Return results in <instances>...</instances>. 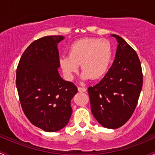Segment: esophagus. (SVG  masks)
<instances>
[{
  "mask_svg": "<svg viewBox=\"0 0 155 155\" xmlns=\"http://www.w3.org/2000/svg\"><path fill=\"white\" fill-rule=\"evenodd\" d=\"M78 91L79 92H86L87 91V88L85 87H78Z\"/></svg>",
  "mask_w": 155,
  "mask_h": 155,
  "instance_id": "obj_1",
  "label": "esophagus"
}]
</instances>
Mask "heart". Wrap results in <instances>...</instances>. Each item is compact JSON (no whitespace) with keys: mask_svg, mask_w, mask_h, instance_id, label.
I'll use <instances>...</instances> for the list:
<instances>
[{"mask_svg":"<svg viewBox=\"0 0 155 155\" xmlns=\"http://www.w3.org/2000/svg\"><path fill=\"white\" fill-rule=\"evenodd\" d=\"M113 57L112 45L106 39L84 38L70 45L68 56L60 58V65L66 79L73 80L81 65V80L103 77L109 68Z\"/></svg>","mask_w":155,"mask_h":155,"instance_id":"1","label":"heart"}]
</instances>
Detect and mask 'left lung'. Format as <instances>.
Returning a JSON list of instances; mask_svg holds the SVG:
<instances>
[{"label":"left lung","instance_id":"1","mask_svg":"<svg viewBox=\"0 0 155 155\" xmlns=\"http://www.w3.org/2000/svg\"><path fill=\"white\" fill-rule=\"evenodd\" d=\"M118 42L115 60L103 79L89 87L91 110L100 125L116 129L127 122L137 104L143 72L138 55L118 35L111 34Z\"/></svg>","mask_w":155,"mask_h":155}]
</instances>
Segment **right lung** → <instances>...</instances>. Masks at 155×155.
Returning a JSON list of instances; mask_svg holds the SVG:
<instances>
[{"label":"right lung","instance_id":"right-lung-1","mask_svg":"<svg viewBox=\"0 0 155 155\" xmlns=\"http://www.w3.org/2000/svg\"><path fill=\"white\" fill-rule=\"evenodd\" d=\"M63 36H48L32 42L25 51L16 71V87L22 110L33 125L47 132L61 130L68 124L71 100L78 92L66 81L60 67L57 45Z\"/></svg>","mask_w":155,"mask_h":155}]
</instances>
